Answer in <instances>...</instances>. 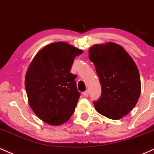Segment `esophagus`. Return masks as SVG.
<instances>
[{
  "label": "esophagus",
  "mask_w": 154,
  "mask_h": 154,
  "mask_svg": "<svg viewBox=\"0 0 154 154\" xmlns=\"http://www.w3.org/2000/svg\"><path fill=\"white\" fill-rule=\"evenodd\" d=\"M88 94H89V92H88V90H86V91H85L84 93H83V95H84V97H88Z\"/></svg>",
  "instance_id": "obj_1"
}]
</instances>
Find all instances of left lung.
<instances>
[{
	"instance_id": "1",
	"label": "left lung",
	"mask_w": 154,
	"mask_h": 154,
	"mask_svg": "<svg viewBox=\"0 0 154 154\" xmlns=\"http://www.w3.org/2000/svg\"><path fill=\"white\" fill-rule=\"evenodd\" d=\"M88 53L102 87L101 97L93 102L96 110L108 118L119 120L133 109L140 97L138 68L124 48L115 43L94 45Z\"/></svg>"
}]
</instances>
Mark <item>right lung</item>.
Instances as JSON below:
<instances>
[{
  "mask_svg": "<svg viewBox=\"0 0 154 154\" xmlns=\"http://www.w3.org/2000/svg\"><path fill=\"white\" fill-rule=\"evenodd\" d=\"M83 50L59 42L45 46L30 63L25 77L29 104L35 115L51 125L70 118L80 97L70 73L75 56Z\"/></svg>",
  "mask_w": 154,
  "mask_h": 154,
  "instance_id": "right-lung-1",
  "label": "right lung"
}]
</instances>
